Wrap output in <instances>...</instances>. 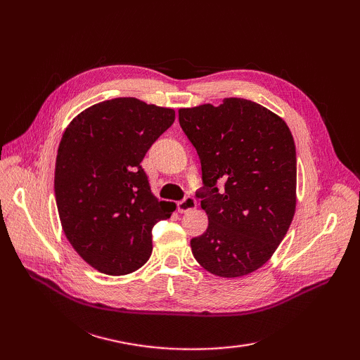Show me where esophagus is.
Returning <instances> with one entry per match:
<instances>
[{
	"mask_svg": "<svg viewBox=\"0 0 360 360\" xmlns=\"http://www.w3.org/2000/svg\"><path fill=\"white\" fill-rule=\"evenodd\" d=\"M195 207H197V200H195L193 197H186L183 201L177 202V210L180 213H186L189 210H193Z\"/></svg>",
	"mask_w": 360,
	"mask_h": 360,
	"instance_id": "esophagus-1",
	"label": "esophagus"
}]
</instances>
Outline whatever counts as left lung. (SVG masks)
Instances as JSON below:
<instances>
[{
	"mask_svg": "<svg viewBox=\"0 0 360 360\" xmlns=\"http://www.w3.org/2000/svg\"><path fill=\"white\" fill-rule=\"evenodd\" d=\"M179 122L201 160L209 217L191 240L195 259L221 278H240L266 264L296 212V146L287 123L252 101L226 97L180 108ZM217 179L224 191L215 188Z\"/></svg>",
	"mask_w": 360,
	"mask_h": 360,
	"instance_id": "8db88e82",
	"label": "left lung"
}]
</instances>
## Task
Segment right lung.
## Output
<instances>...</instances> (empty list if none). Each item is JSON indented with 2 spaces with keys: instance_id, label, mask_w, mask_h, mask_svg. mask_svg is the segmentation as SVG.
<instances>
[{
  "instance_id": "add662e5",
  "label": "right lung",
  "mask_w": 360,
  "mask_h": 360,
  "mask_svg": "<svg viewBox=\"0 0 360 360\" xmlns=\"http://www.w3.org/2000/svg\"><path fill=\"white\" fill-rule=\"evenodd\" d=\"M174 120L171 108L117 97L86 108L64 130L53 180L61 226L85 263L105 275L143 267L153 250L151 228L176 210L155 197L141 167Z\"/></svg>"
}]
</instances>
